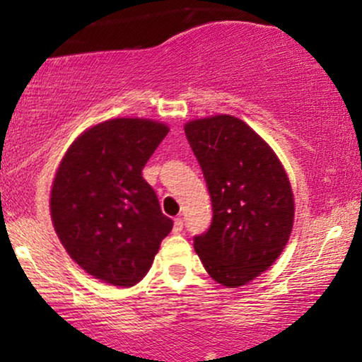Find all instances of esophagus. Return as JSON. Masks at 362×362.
Wrapping results in <instances>:
<instances>
[{
	"mask_svg": "<svg viewBox=\"0 0 362 362\" xmlns=\"http://www.w3.org/2000/svg\"><path fill=\"white\" fill-rule=\"evenodd\" d=\"M173 230H175L176 234H180V232L182 230V219H181V217H176V219H175V227H173Z\"/></svg>",
	"mask_w": 362,
	"mask_h": 362,
	"instance_id": "1",
	"label": "esophagus"
}]
</instances>
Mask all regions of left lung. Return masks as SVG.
Wrapping results in <instances>:
<instances>
[{"mask_svg":"<svg viewBox=\"0 0 362 362\" xmlns=\"http://www.w3.org/2000/svg\"><path fill=\"white\" fill-rule=\"evenodd\" d=\"M212 202V222L194 235V250L212 279L227 288L245 285L279 259L293 227L295 202L274 150L239 118L187 122Z\"/></svg>","mask_w":362,"mask_h":362,"instance_id":"left-lung-1","label":"left lung"}]
</instances>
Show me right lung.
Instances as JSON below:
<instances>
[{"label": "right lung", "mask_w": 362, "mask_h": 362, "mask_svg": "<svg viewBox=\"0 0 362 362\" xmlns=\"http://www.w3.org/2000/svg\"><path fill=\"white\" fill-rule=\"evenodd\" d=\"M170 128L115 118L83 132L54 177L51 217L67 254L87 274L133 286L150 270L173 221L141 171Z\"/></svg>", "instance_id": "right-lung-1"}]
</instances>
